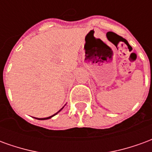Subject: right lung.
Wrapping results in <instances>:
<instances>
[{"instance_id":"obj_1","label":"right lung","mask_w":152,"mask_h":152,"mask_svg":"<svg viewBox=\"0 0 152 152\" xmlns=\"http://www.w3.org/2000/svg\"><path fill=\"white\" fill-rule=\"evenodd\" d=\"M60 111H61V110H60ZM59 111V112H60ZM57 113H58V112H57ZM56 113V114H57ZM56 114H54V115H51V116H50V117H47V118H41V119H40V120H47V119H50V118H51L52 117V116H53V115H55Z\"/></svg>"}]
</instances>
